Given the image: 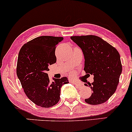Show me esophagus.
Returning a JSON list of instances; mask_svg holds the SVG:
<instances>
[{
  "label": "esophagus",
  "mask_w": 132,
  "mask_h": 132,
  "mask_svg": "<svg viewBox=\"0 0 132 132\" xmlns=\"http://www.w3.org/2000/svg\"><path fill=\"white\" fill-rule=\"evenodd\" d=\"M75 84L78 87H81L82 86V84L81 82H75Z\"/></svg>",
  "instance_id": "obj_1"
}]
</instances>
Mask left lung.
Returning a JSON list of instances; mask_svg holds the SVG:
<instances>
[{"instance_id":"1","label":"left lung","mask_w":132,"mask_h":132,"mask_svg":"<svg viewBox=\"0 0 132 132\" xmlns=\"http://www.w3.org/2000/svg\"><path fill=\"white\" fill-rule=\"evenodd\" d=\"M71 39L82 49L86 74L94 75V82L89 84L92 95L85 102L91 105L103 104L114 94L119 84L122 71L119 53L97 36H73Z\"/></svg>"}]
</instances>
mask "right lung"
I'll return each instance as SVG.
<instances>
[{
    "mask_svg": "<svg viewBox=\"0 0 132 132\" xmlns=\"http://www.w3.org/2000/svg\"><path fill=\"white\" fill-rule=\"evenodd\" d=\"M63 37L41 36L24 44L19 51L16 75L25 94L41 107H53L60 99V89L68 84L66 77L50 82L48 66L56 63V45Z\"/></svg>",
    "mask_w": 132,
    "mask_h": 132,
    "instance_id": "obj_1",
    "label": "right lung"
}]
</instances>
